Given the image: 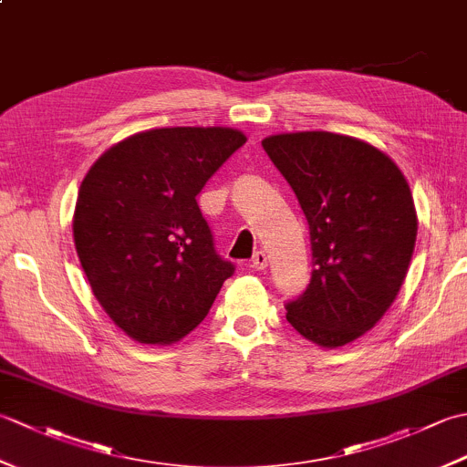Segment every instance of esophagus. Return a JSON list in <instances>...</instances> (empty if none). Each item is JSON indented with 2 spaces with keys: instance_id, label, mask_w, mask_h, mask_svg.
<instances>
[{
  "instance_id": "obj_1",
  "label": "esophagus",
  "mask_w": 467,
  "mask_h": 467,
  "mask_svg": "<svg viewBox=\"0 0 467 467\" xmlns=\"http://www.w3.org/2000/svg\"><path fill=\"white\" fill-rule=\"evenodd\" d=\"M251 266L254 271H265L266 266H269V261H266V254L263 253V251H259L256 253L254 256H253V261H251Z\"/></svg>"
}]
</instances>
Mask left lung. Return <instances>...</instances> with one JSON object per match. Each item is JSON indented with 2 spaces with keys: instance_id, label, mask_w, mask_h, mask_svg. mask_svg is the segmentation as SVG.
<instances>
[{
  "instance_id": "1",
  "label": "left lung",
  "mask_w": 467,
  "mask_h": 467,
  "mask_svg": "<svg viewBox=\"0 0 467 467\" xmlns=\"http://www.w3.org/2000/svg\"><path fill=\"white\" fill-rule=\"evenodd\" d=\"M263 148L311 231V283L286 303V321L325 349L353 343L381 321L408 275L418 236L410 184L383 150L353 136L286 132Z\"/></svg>"
}]
</instances>
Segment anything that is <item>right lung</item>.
Returning a JSON list of instances; mask_svg holds the SVG:
<instances>
[{"instance_id":"add662e5","label":"right lung","mask_w":467,"mask_h":467,"mask_svg":"<svg viewBox=\"0 0 467 467\" xmlns=\"http://www.w3.org/2000/svg\"><path fill=\"white\" fill-rule=\"evenodd\" d=\"M244 142L234 128H152L108 148L84 176L72 221L78 259L98 303L134 341H181L234 273L196 196Z\"/></svg>"}]
</instances>
